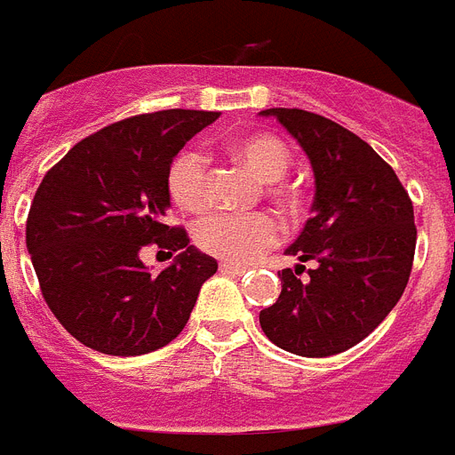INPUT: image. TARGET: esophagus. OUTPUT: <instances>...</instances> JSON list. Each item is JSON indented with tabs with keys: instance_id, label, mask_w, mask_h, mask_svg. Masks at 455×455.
I'll use <instances>...</instances> for the list:
<instances>
[{
	"instance_id": "34e87169",
	"label": "esophagus",
	"mask_w": 455,
	"mask_h": 455,
	"mask_svg": "<svg viewBox=\"0 0 455 455\" xmlns=\"http://www.w3.org/2000/svg\"><path fill=\"white\" fill-rule=\"evenodd\" d=\"M221 273H228V275H243V273L247 271L245 266L240 264H234V261H224V264L220 266Z\"/></svg>"
}]
</instances>
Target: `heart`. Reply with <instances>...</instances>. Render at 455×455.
<instances>
[{"mask_svg":"<svg viewBox=\"0 0 455 455\" xmlns=\"http://www.w3.org/2000/svg\"><path fill=\"white\" fill-rule=\"evenodd\" d=\"M234 156L264 182H278L287 175L291 154L283 140L252 132L231 144ZM170 198L187 212L208 208V158L201 151L187 149L175 158L168 172ZM275 194L290 198V191L275 187ZM280 221L271 212H217L196 227V243L203 252L220 259L247 264L280 240Z\"/></svg>","mask_w":455,"mask_h":455,"instance_id":"obj_1","label":"heart"}]
</instances>
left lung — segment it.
Wrapping results in <instances>:
<instances>
[{"mask_svg": "<svg viewBox=\"0 0 455 455\" xmlns=\"http://www.w3.org/2000/svg\"><path fill=\"white\" fill-rule=\"evenodd\" d=\"M315 177L313 217L287 247L301 264L278 273V301L259 313L264 334L301 357L343 353L400 301L411 275L413 205L395 170L348 128L304 109L273 107ZM315 260L309 278L298 273Z\"/></svg>", "mask_w": 455, "mask_h": 455, "instance_id": "obj_1", "label": "left lung"}]
</instances>
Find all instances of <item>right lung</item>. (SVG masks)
<instances>
[{"mask_svg": "<svg viewBox=\"0 0 455 455\" xmlns=\"http://www.w3.org/2000/svg\"><path fill=\"white\" fill-rule=\"evenodd\" d=\"M220 112L140 114L81 140L39 184L28 252L48 308L88 348L144 355L189 320L217 261L165 224L168 172L184 144ZM154 242L176 259L151 274L139 252Z\"/></svg>", "mask_w": 455, "mask_h": 455, "instance_id": "right-lung-1", "label": "right lung"}]
</instances>
